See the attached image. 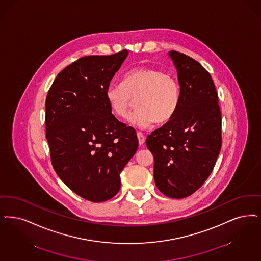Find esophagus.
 I'll use <instances>...</instances> for the list:
<instances>
[{
    "label": "esophagus",
    "instance_id": "esophagus-1",
    "mask_svg": "<svg viewBox=\"0 0 261 261\" xmlns=\"http://www.w3.org/2000/svg\"><path fill=\"white\" fill-rule=\"evenodd\" d=\"M137 137H138V140H139V145H140V146H143V145H145V142H146V137L143 135L142 133H140V132H138V133H137Z\"/></svg>",
    "mask_w": 261,
    "mask_h": 261
}]
</instances>
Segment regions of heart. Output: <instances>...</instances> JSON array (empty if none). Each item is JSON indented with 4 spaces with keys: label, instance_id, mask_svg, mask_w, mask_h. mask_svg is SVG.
I'll return each mask as SVG.
<instances>
[{
    "label": "heart",
    "instance_id": "obj_1",
    "mask_svg": "<svg viewBox=\"0 0 261 261\" xmlns=\"http://www.w3.org/2000/svg\"><path fill=\"white\" fill-rule=\"evenodd\" d=\"M106 99L111 112L118 117H125L136 99L137 109L129 115L128 121L145 129L153 121L164 123L175 115L180 100V87L171 73L156 68L140 67L126 73L122 84H109Z\"/></svg>",
    "mask_w": 261,
    "mask_h": 261
}]
</instances>
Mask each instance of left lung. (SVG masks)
Returning a JSON list of instances; mask_svg holds the SVG:
<instances>
[{"label": "left lung", "mask_w": 261, "mask_h": 261, "mask_svg": "<svg viewBox=\"0 0 261 261\" xmlns=\"http://www.w3.org/2000/svg\"><path fill=\"white\" fill-rule=\"evenodd\" d=\"M177 69L180 100L175 115L147 136L157 188L170 198L194 193L212 173L221 147V114L211 74L184 53H168Z\"/></svg>", "instance_id": "left-lung-1"}]
</instances>
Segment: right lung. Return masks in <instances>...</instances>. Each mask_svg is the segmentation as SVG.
I'll return each mask as SVG.
<instances>
[{
  "label": "right lung",
  "instance_id": "1",
  "mask_svg": "<svg viewBox=\"0 0 261 261\" xmlns=\"http://www.w3.org/2000/svg\"><path fill=\"white\" fill-rule=\"evenodd\" d=\"M128 55L82 57L58 73L45 101L46 139L63 182L91 202L113 198L137 151L135 129L118 121L106 89Z\"/></svg>",
  "mask_w": 261,
  "mask_h": 261
}]
</instances>
